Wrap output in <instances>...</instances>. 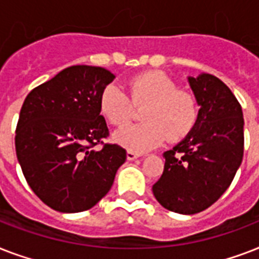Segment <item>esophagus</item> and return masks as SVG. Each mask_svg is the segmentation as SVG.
<instances>
[{
    "instance_id": "esophagus-1",
    "label": "esophagus",
    "mask_w": 259,
    "mask_h": 259,
    "mask_svg": "<svg viewBox=\"0 0 259 259\" xmlns=\"http://www.w3.org/2000/svg\"><path fill=\"white\" fill-rule=\"evenodd\" d=\"M141 156L140 153H137V152H134V150H127L126 152V157H127V160L129 161H132V160H136V158H138Z\"/></svg>"
}]
</instances>
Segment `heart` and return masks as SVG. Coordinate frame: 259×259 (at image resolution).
Listing matches in <instances>:
<instances>
[{"mask_svg":"<svg viewBox=\"0 0 259 259\" xmlns=\"http://www.w3.org/2000/svg\"><path fill=\"white\" fill-rule=\"evenodd\" d=\"M127 94L117 84L103 89L99 98L102 115L114 126L127 125L142 109L144 123L127 126L114 133L119 145L134 152H145L169 141H180L193 130L199 118V105L193 94L180 90L177 82L161 71H148L130 78Z\"/></svg>","mask_w":259,"mask_h":259,"instance_id":"1","label":"heart"}]
</instances>
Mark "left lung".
Masks as SVG:
<instances>
[{"label":"left lung","mask_w":259,"mask_h":259,"mask_svg":"<svg viewBox=\"0 0 259 259\" xmlns=\"http://www.w3.org/2000/svg\"><path fill=\"white\" fill-rule=\"evenodd\" d=\"M199 118L193 130L164 153L153 195L164 208L192 215L212 205L230 187L243 158V113L237 98L211 74L189 76Z\"/></svg>","instance_id":"left-lung-1"}]
</instances>
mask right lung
<instances>
[{
    "label": "right lung",
    "mask_w": 259,
    "mask_h": 259,
    "mask_svg": "<svg viewBox=\"0 0 259 259\" xmlns=\"http://www.w3.org/2000/svg\"><path fill=\"white\" fill-rule=\"evenodd\" d=\"M115 75L102 67L72 66L28 94L22 103L16 154L28 184L59 212H82L114 183L126 150L103 144L109 129L99 98Z\"/></svg>",
    "instance_id": "add662e5"
}]
</instances>
